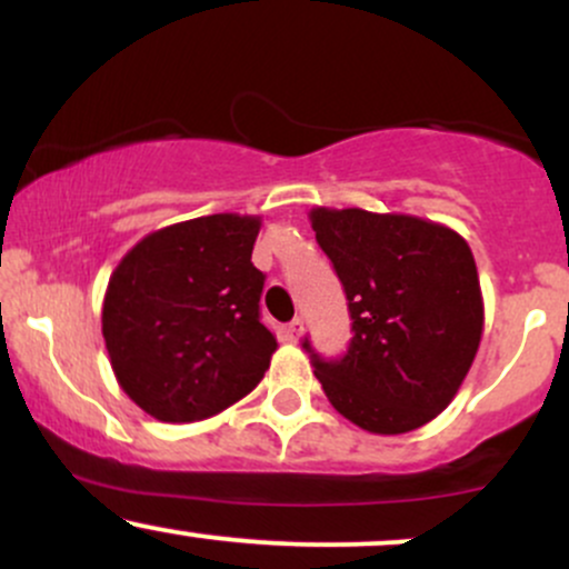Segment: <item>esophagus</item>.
I'll return each mask as SVG.
<instances>
[{
    "label": "esophagus",
    "mask_w": 569,
    "mask_h": 569,
    "mask_svg": "<svg viewBox=\"0 0 569 569\" xmlns=\"http://www.w3.org/2000/svg\"><path fill=\"white\" fill-rule=\"evenodd\" d=\"M302 329H305L302 318H293L291 323L283 326V335H286V339H291V342H297V339L302 337Z\"/></svg>",
    "instance_id": "esophagus-1"
}]
</instances>
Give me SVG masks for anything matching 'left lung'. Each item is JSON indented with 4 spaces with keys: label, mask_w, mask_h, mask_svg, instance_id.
<instances>
[{
    "label": "left lung",
    "mask_w": 569,
    "mask_h": 569,
    "mask_svg": "<svg viewBox=\"0 0 569 569\" xmlns=\"http://www.w3.org/2000/svg\"><path fill=\"white\" fill-rule=\"evenodd\" d=\"M310 221L352 318L339 361H323L305 339L326 398L369 433L422 428L457 396L485 331L471 248L409 213L312 208Z\"/></svg>",
    "instance_id": "8db88e82"
}]
</instances>
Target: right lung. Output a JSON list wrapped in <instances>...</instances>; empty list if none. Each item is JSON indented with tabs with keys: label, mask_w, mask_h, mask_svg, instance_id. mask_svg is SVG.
<instances>
[{
	"label": "right lung",
	"mask_w": 569,
	"mask_h": 569,
	"mask_svg": "<svg viewBox=\"0 0 569 569\" xmlns=\"http://www.w3.org/2000/svg\"><path fill=\"white\" fill-rule=\"evenodd\" d=\"M259 217L213 213L139 240L107 286L101 331L130 401L160 422H194L251 393L278 342L259 321L251 262Z\"/></svg>",
	"instance_id": "add662e5"
}]
</instances>
